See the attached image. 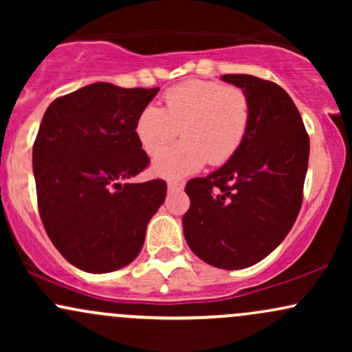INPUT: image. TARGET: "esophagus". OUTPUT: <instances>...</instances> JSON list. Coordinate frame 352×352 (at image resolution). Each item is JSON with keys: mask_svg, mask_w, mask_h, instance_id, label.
<instances>
[{"mask_svg": "<svg viewBox=\"0 0 352 352\" xmlns=\"http://www.w3.org/2000/svg\"><path fill=\"white\" fill-rule=\"evenodd\" d=\"M182 188H184V182H175V180L168 182V192H180Z\"/></svg>", "mask_w": 352, "mask_h": 352, "instance_id": "34e87169", "label": "esophagus"}]
</instances>
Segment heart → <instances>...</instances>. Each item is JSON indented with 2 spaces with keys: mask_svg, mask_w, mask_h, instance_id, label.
I'll return each mask as SVG.
<instances>
[{
  "mask_svg": "<svg viewBox=\"0 0 352 352\" xmlns=\"http://www.w3.org/2000/svg\"><path fill=\"white\" fill-rule=\"evenodd\" d=\"M250 119V98L241 87L187 80L165 92L164 109L147 106L140 111L135 135L145 153L157 157L177 135H184V141L153 164L155 175L180 179L207 162H228L248 134Z\"/></svg>",
  "mask_w": 352,
  "mask_h": 352,
  "instance_id": "obj_1",
  "label": "heart"
}]
</instances>
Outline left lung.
Here are the masks:
<instances>
[{"mask_svg": "<svg viewBox=\"0 0 352 352\" xmlns=\"http://www.w3.org/2000/svg\"><path fill=\"white\" fill-rule=\"evenodd\" d=\"M221 79L248 94V134L223 167L187 182L190 208L182 221L200 260L241 270L268 256L292 230L302 204L309 135L278 84L250 74Z\"/></svg>", "mask_w": 352, "mask_h": 352, "instance_id": "1", "label": "left lung"}]
</instances>
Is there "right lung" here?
I'll return each mask as SVG.
<instances>
[{
    "mask_svg": "<svg viewBox=\"0 0 352 352\" xmlns=\"http://www.w3.org/2000/svg\"><path fill=\"white\" fill-rule=\"evenodd\" d=\"M157 92L89 84L52 100L39 125L33 145L39 215L52 245L87 273L134 261L167 195L162 179L127 184L151 164L135 120Z\"/></svg>",
    "mask_w": 352,
    "mask_h": 352,
    "instance_id": "add662e5",
    "label": "right lung"
}]
</instances>
